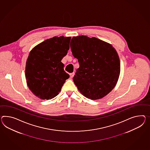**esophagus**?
<instances>
[{
    "label": "esophagus",
    "mask_w": 150,
    "mask_h": 150,
    "mask_svg": "<svg viewBox=\"0 0 150 150\" xmlns=\"http://www.w3.org/2000/svg\"><path fill=\"white\" fill-rule=\"evenodd\" d=\"M70 78H73V77L74 76V75H75V73H73L70 74Z\"/></svg>",
    "instance_id": "obj_1"
}]
</instances>
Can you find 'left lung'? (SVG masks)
<instances>
[{
    "instance_id": "left-lung-1",
    "label": "left lung",
    "mask_w": 150,
    "mask_h": 150,
    "mask_svg": "<svg viewBox=\"0 0 150 150\" xmlns=\"http://www.w3.org/2000/svg\"><path fill=\"white\" fill-rule=\"evenodd\" d=\"M70 48L80 67L73 77L81 93L91 100L101 99L116 86L120 73V62L111 44L96 37H73Z\"/></svg>"
}]
</instances>
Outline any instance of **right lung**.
I'll list each match as a JSON object with an SVG mask.
<instances>
[{"instance_id":"add662e5","label":"right lung","mask_w":150,"mask_h":150,"mask_svg":"<svg viewBox=\"0 0 150 150\" xmlns=\"http://www.w3.org/2000/svg\"><path fill=\"white\" fill-rule=\"evenodd\" d=\"M70 39V37H54L30 52L26 62V80L30 90L38 98H55L69 77L61 60L69 49Z\"/></svg>"}]
</instances>
